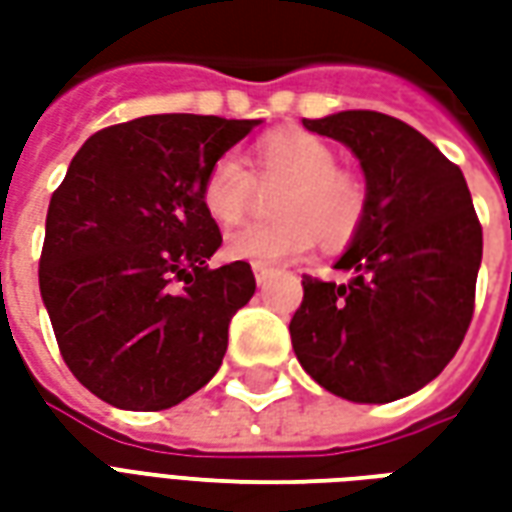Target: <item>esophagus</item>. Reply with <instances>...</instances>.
<instances>
[{"label": "esophagus", "instance_id": "1", "mask_svg": "<svg viewBox=\"0 0 512 512\" xmlns=\"http://www.w3.org/2000/svg\"><path fill=\"white\" fill-rule=\"evenodd\" d=\"M255 279H257V285H266V282H268V268L255 266Z\"/></svg>", "mask_w": 512, "mask_h": 512}]
</instances>
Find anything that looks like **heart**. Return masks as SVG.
Returning <instances> with one entry per match:
<instances>
[{
  "label": "heart",
  "mask_w": 512,
  "mask_h": 512,
  "mask_svg": "<svg viewBox=\"0 0 512 512\" xmlns=\"http://www.w3.org/2000/svg\"><path fill=\"white\" fill-rule=\"evenodd\" d=\"M260 186H285L277 197V222L244 224L224 238V255L260 268L307 255L315 238L326 246L351 244L370 211L362 175L340 167L334 147L307 131L260 139L252 150V169L233 153L216 158L202 180L205 211L219 224L241 222Z\"/></svg>",
  "instance_id": "heart-1"
}]
</instances>
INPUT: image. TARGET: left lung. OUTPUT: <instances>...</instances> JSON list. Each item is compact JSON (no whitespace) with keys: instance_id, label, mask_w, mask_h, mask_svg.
I'll use <instances>...</instances> for the list:
<instances>
[{"instance_id":"obj_1","label":"left lung","mask_w":512,"mask_h":512,"mask_svg":"<svg viewBox=\"0 0 512 512\" xmlns=\"http://www.w3.org/2000/svg\"><path fill=\"white\" fill-rule=\"evenodd\" d=\"M304 128L354 150L370 211L337 263L351 282L301 279L293 351L332 395L389 403L433 381L461 348L483 227L458 164L403 120L359 109Z\"/></svg>"}]
</instances>
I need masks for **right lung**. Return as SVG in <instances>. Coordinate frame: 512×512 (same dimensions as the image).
Listing matches in <instances>:
<instances>
[{"mask_svg":"<svg viewBox=\"0 0 512 512\" xmlns=\"http://www.w3.org/2000/svg\"><path fill=\"white\" fill-rule=\"evenodd\" d=\"M257 120L147 115L95 131L51 194L40 296L79 384L128 411L208 384L255 293L244 260L208 268L222 233L202 180Z\"/></svg>","mask_w":512,"mask_h":512,"instance_id":"right-lung-1","label":"right lung"}]
</instances>
